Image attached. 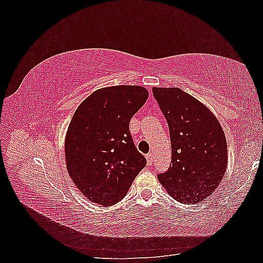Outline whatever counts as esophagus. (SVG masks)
<instances>
[{"mask_svg": "<svg viewBox=\"0 0 263 263\" xmlns=\"http://www.w3.org/2000/svg\"><path fill=\"white\" fill-rule=\"evenodd\" d=\"M147 161H148L149 164H151V163L154 162V153H149L147 155Z\"/></svg>", "mask_w": 263, "mask_h": 263, "instance_id": "obj_1", "label": "esophagus"}]
</instances>
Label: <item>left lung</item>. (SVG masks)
I'll list each match as a JSON object with an SVG mask.
<instances>
[{
  "mask_svg": "<svg viewBox=\"0 0 263 263\" xmlns=\"http://www.w3.org/2000/svg\"><path fill=\"white\" fill-rule=\"evenodd\" d=\"M168 122L172 158L158 180L174 200L198 203L217 189L227 169V141L212 110L179 87H153Z\"/></svg>",
  "mask_w": 263,
  "mask_h": 263,
  "instance_id": "obj_1",
  "label": "left lung"
}]
</instances>
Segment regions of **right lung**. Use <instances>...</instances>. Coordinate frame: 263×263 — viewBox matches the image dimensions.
Segmentation results:
<instances>
[{
	"label": "right lung",
	"instance_id": "1",
	"mask_svg": "<svg viewBox=\"0 0 263 263\" xmlns=\"http://www.w3.org/2000/svg\"><path fill=\"white\" fill-rule=\"evenodd\" d=\"M148 95L140 85L102 87L76 109L65 140L67 170L91 202L116 204L146 165L133 142L129 122Z\"/></svg>",
	"mask_w": 263,
	"mask_h": 263
}]
</instances>
